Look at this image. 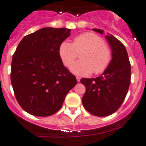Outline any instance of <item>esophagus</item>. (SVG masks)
Wrapping results in <instances>:
<instances>
[{"instance_id":"obj_1","label":"esophagus","mask_w":146,"mask_h":146,"mask_svg":"<svg viewBox=\"0 0 146 146\" xmlns=\"http://www.w3.org/2000/svg\"><path fill=\"white\" fill-rule=\"evenodd\" d=\"M76 79H77V81L78 82H80V77H79V76H76Z\"/></svg>"}]
</instances>
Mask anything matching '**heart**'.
<instances>
[{"label":"heart","instance_id":"b5f03b06","mask_svg":"<svg viewBox=\"0 0 146 146\" xmlns=\"http://www.w3.org/2000/svg\"><path fill=\"white\" fill-rule=\"evenodd\" d=\"M80 54L82 61L71 67L74 73L88 76L94 71L95 74L103 73L110 65L111 52L109 46L100 36L93 32H85L73 39V43L64 42L59 48V54L64 65L70 67Z\"/></svg>","mask_w":146,"mask_h":146}]
</instances>
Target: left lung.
<instances>
[{
    "label": "left lung",
    "mask_w": 146,
    "mask_h": 146,
    "mask_svg": "<svg viewBox=\"0 0 146 146\" xmlns=\"http://www.w3.org/2000/svg\"><path fill=\"white\" fill-rule=\"evenodd\" d=\"M92 30L103 34L102 29ZM112 51L110 65L100 76L82 78L85 87L82 102L85 110L98 117L113 114L121 107L131 82V64L124 45L112 35L106 36Z\"/></svg>",
    "instance_id": "1"
}]
</instances>
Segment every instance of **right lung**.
Here are the masks:
<instances>
[{
  "label": "right lung",
  "instance_id": "add662e5",
  "mask_svg": "<svg viewBox=\"0 0 146 146\" xmlns=\"http://www.w3.org/2000/svg\"><path fill=\"white\" fill-rule=\"evenodd\" d=\"M70 32L66 28H42L25 36L17 46L12 58L10 79L17 102L29 114H55L77 84L59 54Z\"/></svg>",
  "mask_w": 146,
  "mask_h": 146
}]
</instances>
